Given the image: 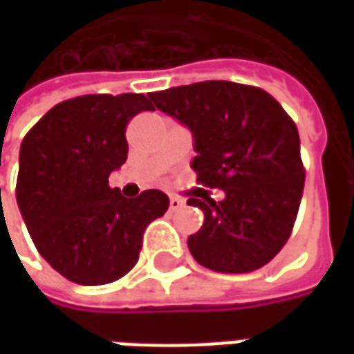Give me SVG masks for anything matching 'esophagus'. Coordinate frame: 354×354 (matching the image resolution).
Returning <instances> with one entry per match:
<instances>
[{
    "label": "esophagus",
    "instance_id": "1",
    "mask_svg": "<svg viewBox=\"0 0 354 354\" xmlns=\"http://www.w3.org/2000/svg\"><path fill=\"white\" fill-rule=\"evenodd\" d=\"M182 207H184V201L180 199V197H170L169 201L170 210H180Z\"/></svg>",
    "mask_w": 354,
    "mask_h": 354
}]
</instances>
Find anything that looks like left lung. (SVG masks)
Listing matches in <instances>:
<instances>
[{"label": "left lung", "instance_id": "obj_1", "mask_svg": "<svg viewBox=\"0 0 354 354\" xmlns=\"http://www.w3.org/2000/svg\"><path fill=\"white\" fill-rule=\"evenodd\" d=\"M155 108L187 124L197 182L225 199H187L205 222L187 246L203 267L250 273L273 260L296 222L305 169L292 117L263 88L233 81H201L147 94Z\"/></svg>", "mask_w": 354, "mask_h": 354}]
</instances>
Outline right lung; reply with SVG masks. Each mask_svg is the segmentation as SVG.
Listing matches in <instances>:
<instances>
[{
	"instance_id": "obj_1",
	"label": "right lung",
	"mask_w": 354,
	"mask_h": 354,
	"mask_svg": "<svg viewBox=\"0 0 354 354\" xmlns=\"http://www.w3.org/2000/svg\"><path fill=\"white\" fill-rule=\"evenodd\" d=\"M136 93L85 94L50 108L20 146L17 203L37 252L68 281H119L138 261L144 231L169 208L159 189L127 199L108 178L127 161L124 129L153 111Z\"/></svg>"
}]
</instances>
